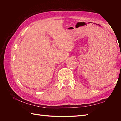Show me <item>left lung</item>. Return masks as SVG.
<instances>
[{
    "mask_svg": "<svg viewBox=\"0 0 121 121\" xmlns=\"http://www.w3.org/2000/svg\"><path fill=\"white\" fill-rule=\"evenodd\" d=\"M119 46H120V45H119Z\"/></svg>",
    "mask_w": 121,
    "mask_h": 121,
    "instance_id": "left-lung-1",
    "label": "left lung"
}]
</instances>
